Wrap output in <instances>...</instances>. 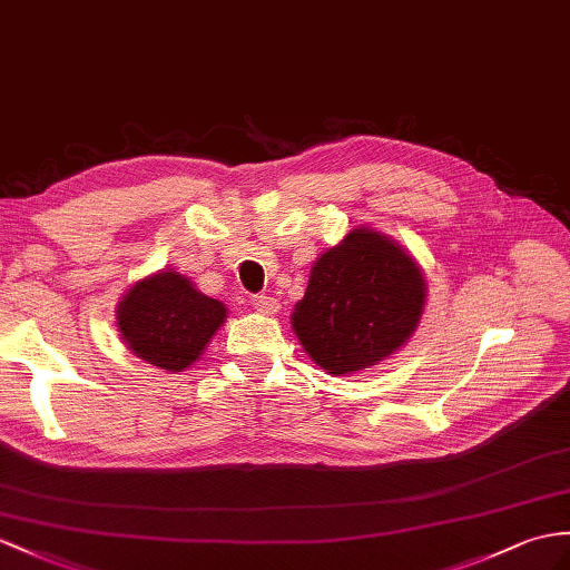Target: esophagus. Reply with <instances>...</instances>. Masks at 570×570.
<instances>
[{"label": "esophagus", "mask_w": 570, "mask_h": 570, "mask_svg": "<svg viewBox=\"0 0 570 570\" xmlns=\"http://www.w3.org/2000/svg\"><path fill=\"white\" fill-rule=\"evenodd\" d=\"M254 307H256V312H261V314L273 316V314L281 312V302L273 299V297H266V295H258V297H254Z\"/></svg>", "instance_id": "esophagus-1"}]
</instances>
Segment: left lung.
<instances>
[{
  "instance_id": "8db88e82",
  "label": "left lung",
  "mask_w": 570,
  "mask_h": 570,
  "mask_svg": "<svg viewBox=\"0 0 570 570\" xmlns=\"http://www.w3.org/2000/svg\"><path fill=\"white\" fill-rule=\"evenodd\" d=\"M425 297L419 261L392 237L360 225L314 261L289 324L318 367L345 377L404 348Z\"/></svg>"
}]
</instances>
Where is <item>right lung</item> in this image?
I'll list each match as a JSON object with an SVG mask.
<instances>
[{
  "instance_id": "obj_1",
  "label": "right lung",
  "mask_w": 570,
  "mask_h": 570,
  "mask_svg": "<svg viewBox=\"0 0 570 570\" xmlns=\"http://www.w3.org/2000/svg\"><path fill=\"white\" fill-rule=\"evenodd\" d=\"M225 322V304L171 268L132 283L116 307V326L128 351L171 374L196 365Z\"/></svg>"
}]
</instances>
